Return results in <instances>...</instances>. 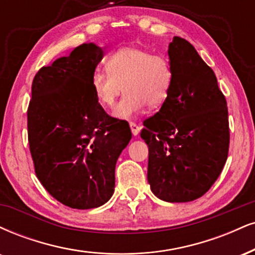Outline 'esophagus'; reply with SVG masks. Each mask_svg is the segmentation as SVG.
Returning a JSON list of instances; mask_svg holds the SVG:
<instances>
[{"mask_svg": "<svg viewBox=\"0 0 255 255\" xmlns=\"http://www.w3.org/2000/svg\"><path fill=\"white\" fill-rule=\"evenodd\" d=\"M129 126H130V130H131V134H133L134 136L139 135V131H140V127L137 126L135 122H129Z\"/></svg>", "mask_w": 255, "mask_h": 255, "instance_id": "1", "label": "esophagus"}]
</instances>
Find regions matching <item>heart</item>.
<instances>
[{
	"label": "heart",
	"instance_id": "heart-1",
	"mask_svg": "<svg viewBox=\"0 0 255 255\" xmlns=\"http://www.w3.org/2000/svg\"><path fill=\"white\" fill-rule=\"evenodd\" d=\"M106 67L107 71L95 70L91 88L104 108L114 107L125 88V96L113 113L118 119L133 118L147 104L158 108L166 101L172 87L170 59L135 46H126L110 54Z\"/></svg>",
	"mask_w": 255,
	"mask_h": 255
}]
</instances>
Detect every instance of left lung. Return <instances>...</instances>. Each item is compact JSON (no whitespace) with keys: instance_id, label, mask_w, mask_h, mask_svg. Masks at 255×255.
Returning a JSON list of instances; mask_svg holds the SVG:
<instances>
[{"instance_id":"left-lung-1","label":"left lung","mask_w":255,"mask_h":255,"mask_svg":"<svg viewBox=\"0 0 255 255\" xmlns=\"http://www.w3.org/2000/svg\"><path fill=\"white\" fill-rule=\"evenodd\" d=\"M173 83L160 110L145 120L147 180L171 203L202 197L222 172L229 149L228 108L215 73L185 39L168 45Z\"/></svg>"}]
</instances>
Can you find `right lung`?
<instances>
[{
  "mask_svg": "<svg viewBox=\"0 0 255 255\" xmlns=\"http://www.w3.org/2000/svg\"><path fill=\"white\" fill-rule=\"evenodd\" d=\"M102 48L83 44L39 70L27 110L35 174L52 197L73 209L109 201L115 165L131 139L126 121L104 112L91 88Z\"/></svg>",
  "mask_w": 255,
  "mask_h": 255,
  "instance_id": "obj_1",
  "label": "right lung"
}]
</instances>
